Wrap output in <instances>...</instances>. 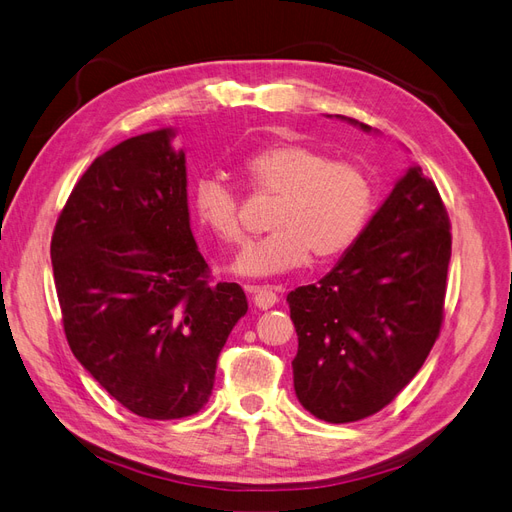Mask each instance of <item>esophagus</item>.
<instances>
[{"label": "esophagus", "instance_id": "esophagus-1", "mask_svg": "<svg viewBox=\"0 0 512 512\" xmlns=\"http://www.w3.org/2000/svg\"><path fill=\"white\" fill-rule=\"evenodd\" d=\"M245 290L254 294V305H256V307H260V309H271L277 301H280V297H277L275 290H271V288L247 286Z\"/></svg>", "mask_w": 512, "mask_h": 512}]
</instances>
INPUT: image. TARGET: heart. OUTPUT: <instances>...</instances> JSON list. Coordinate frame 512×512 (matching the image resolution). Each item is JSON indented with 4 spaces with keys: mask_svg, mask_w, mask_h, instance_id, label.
Returning <instances> with one entry per match:
<instances>
[{
    "mask_svg": "<svg viewBox=\"0 0 512 512\" xmlns=\"http://www.w3.org/2000/svg\"><path fill=\"white\" fill-rule=\"evenodd\" d=\"M241 175L258 194L277 198L269 235L237 258L241 275H273L344 256L359 241L374 209L376 185L352 160H331L303 143L262 147L241 164ZM198 220L226 245H241L245 228L239 198L222 179L203 177L192 194Z\"/></svg>",
    "mask_w": 512,
    "mask_h": 512,
    "instance_id": "b5f03b06",
    "label": "heart"
}]
</instances>
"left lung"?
<instances>
[{"label":"left lung","instance_id":"obj_1","mask_svg":"<svg viewBox=\"0 0 512 512\" xmlns=\"http://www.w3.org/2000/svg\"><path fill=\"white\" fill-rule=\"evenodd\" d=\"M451 243L442 196L416 166L335 269L288 294L299 337L294 391L305 410L354 423L406 389L440 337Z\"/></svg>","mask_w":512,"mask_h":512}]
</instances>
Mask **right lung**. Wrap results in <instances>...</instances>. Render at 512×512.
I'll use <instances>...</instances> for the list:
<instances>
[{
  "instance_id": "obj_1",
  "label": "right lung",
  "mask_w": 512,
  "mask_h": 512,
  "mask_svg": "<svg viewBox=\"0 0 512 512\" xmlns=\"http://www.w3.org/2000/svg\"><path fill=\"white\" fill-rule=\"evenodd\" d=\"M170 130L128 138L91 162L61 209L51 260L79 363L130 412L192 416L247 312L239 284L213 282L190 230L183 151Z\"/></svg>"
}]
</instances>
